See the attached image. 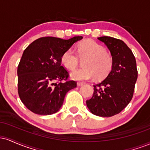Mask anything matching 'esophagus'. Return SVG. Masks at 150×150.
<instances>
[{
	"label": "esophagus",
	"mask_w": 150,
	"mask_h": 150,
	"mask_svg": "<svg viewBox=\"0 0 150 150\" xmlns=\"http://www.w3.org/2000/svg\"><path fill=\"white\" fill-rule=\"evenodd\" d=\"M84 84H85V82H77V85L78 86H82V85H83Z\"/></svg>",
	"instance_id": "obj_1"
}]
</instances>
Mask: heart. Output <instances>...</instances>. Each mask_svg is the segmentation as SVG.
Instances as JSON below:
<instances>
[{"mask_svg":"<svg viewBox=\"0 0 150 150\" xmlns=\"http://www.w3.org/2000/svg\"><path fill=\"white\" fill-rule=\"evenodd\" d=\"M77 54L72 49L67 50L61 56V62L69 69H74L83 60L84 68L73 70L70 76L76 80H87L95 77L103 80L108 76L113 68V58L105 48L92 39H86L78 44Z\"/></svg>","mask_w":150,"mask_h":150,"instance_id":"obj_1","label":"heart"}]
</instances>
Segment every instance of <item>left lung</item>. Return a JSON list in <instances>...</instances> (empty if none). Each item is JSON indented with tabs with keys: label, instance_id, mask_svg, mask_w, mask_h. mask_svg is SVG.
<instances>
[{
	"label": "left lung",
	"instance_id": "left-lung-1",
	"mask_svg": "<svg viewBox=\"0 0 150 150\" xmlns=\"http://www.w3.org/2000/svg\"><path fill=\"white\" fill-rule=\"evenodd\" d=\"M113 58V68L100 83L94 85L92 97L86 101L89 111L101 117L118 114L131 101L137 79L135 58L130 48L122 40L101 37Z\"/></svg>",
	"mask_w": 150,
	"mask_h": 150
}]
</instances>
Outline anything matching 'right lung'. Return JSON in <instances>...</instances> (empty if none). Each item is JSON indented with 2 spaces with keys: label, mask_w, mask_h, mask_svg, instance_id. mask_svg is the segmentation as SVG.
I'll return each instance as SVG.
<instances>
[{
  "label": "right lung",
  "mask_w": 150,
  "mask_h": 150,
  "mask_svg": "<svg viewBox=\"0 0 150 150\" xmlns=\"http://www.w3.org/2000/svg\"><path fill=\"white\" fill-rule=\"evenodd\" d=\"M82 39L81 36L68 40L42 37L26 48L18 67V89L29 110L39 115H51L61 108L66 93L77 87L75 81L68 80L69 73L61 65V56Z\"/></svg>",
  "instance_id": "obj_1"
}]
</instances>
